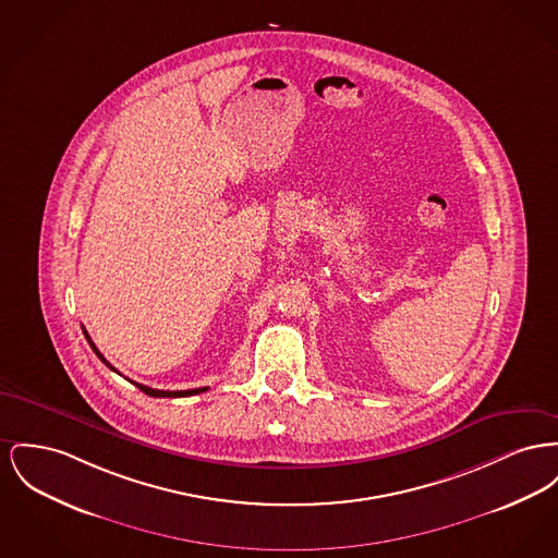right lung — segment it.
Here are the masks:
<instances>
[{
	"mask_svg": "<svg viewBox=\"0 0 558 558\" xmlns=\"http://www.w3.org/2000/svg\"><path fill=\"white\" fill-rule=\"evenodd\" d=\"M84 335H86V339H88L90 348L95 350V354L99 356L100 361L105 362V364H107V366H109L111 371H116V368H113V366H111L109 362L102 359V354H100L99 350H97V345L93 343V339L88 337V332H86V330H84ZM132 384H134V381H132ZM134 386H136V388L141 390V392H145L147 393V396H154V398H181V396H194V393L204 392V390H206V388H196V390H181V392H168V390H154V388H147V386H141V384H134Z\"/></svg>",
	"mask_w": 558,
	"mask_h": 558,
	"instance_id": "add662e5",
	"label": "right lung"
}]
</instances>
